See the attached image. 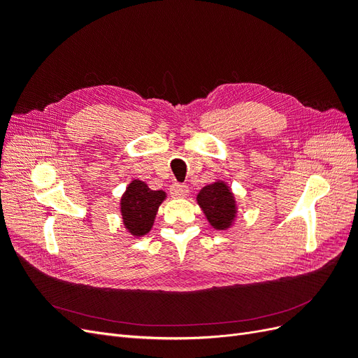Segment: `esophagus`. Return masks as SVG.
I'll use <instances>...</instances> for the list:
<instances>
[{
    "mask_svg": "<svg viewBox=\"0 0 358 358\" xmlns=\"http://www.w3.org/2000/svg\"><path fill=\"white\" fill-rule=\"evenodd\" d=\"M188 187L187 185H183V183H178V182H175L173 183V185L170 187V194H171V197H175V199H183V197H187L188 196Z\"/></svg>",
    "mask_w": 358,
    "mask_h": 358,
    "instance_id": "obj_1",
    "label": "esophagus"
}]
</instances>
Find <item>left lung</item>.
I'll use <instances>...</instances> for the list:
<instances>
[{"label": "left lung", "instance_id": "1", "mask_svg": "<svg viewBox=\"0 0 358 358\" xmlns=\"http://www.w3.org/2000/svg\"><path fill=\"white\" fill-rule=\"evenodd\" d=\"M197 203L213 229L227 230L233 225L237 215L236 199L224 180H216L201 188L197 194Z\"/></svg>", "mask_w": 358, "mask_h": 358}]
</instances>
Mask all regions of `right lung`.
<instances>
[{
	"mask_svg": "<svg viewBox=\"0 0 358 358\" xmlns=\"http://www.w3.org/2000/svg\"><path fill=\"white\" fill-rule=\"evenodd\" d=\"M166 197L164 191L150 189L143 180H131L121 197V215L128 233L136 237L149 233Z\"/></svg>",
	"mask_w": 358,
	"mask_h": 358,
	"instance_id": "add662e5",
	"label": "right lung"
}]
</instances>
